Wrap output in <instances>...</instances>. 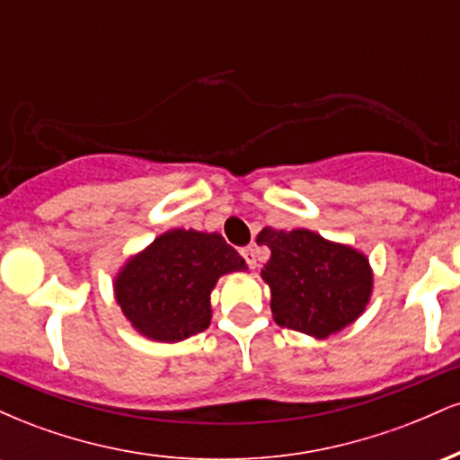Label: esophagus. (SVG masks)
Instances as JSON below:
<instances>
[{"label":"esophagus","mask_w":460,"mask_h":460,"mask_svg":"<svg viewBox=\"0 0 460 460\" xmlns=\"http://www.w3.org/2000/svg\"><path fill=\"white\" fill-rule=\"evenodd\" d=\"M242 257H244V260H246L248 268H251V270H255V268H257V252H255V248H252V246L242 248Z\"/></svg>","instance_id":"34e87169"}]
</instances>
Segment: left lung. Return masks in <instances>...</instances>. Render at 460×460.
Segmentation results:
<instances>
[{
    "label": "left lung",
    "mask_w": 460,
    "mask_h": 460,
    "mask_svg": "<svg viewBox=\"0 0 460 460\" xmlns=\"http://www.w3.org/2000/svg\"><path fill=\"white\" fill-rule=\"evenodd\" d=\"M257 244L270 248L261 279L270 288L279 326L324 340L358 320L374 292L366 252L309 229L263 226Z\"/></svg>",
    "instance_id": "8db88e82"
}]
</instances>
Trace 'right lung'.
<instances>
[{
	"label": "right lung",
	"mask_w": 460,
	"mask_h": 460,
	"mask_svg": "<svg viewBox=\"0 0 460 460\" xmlns=\"http://www.w3.org/2000/svg\"><path fill=\"white\" fill-rule=\"evenodd\" d=\"M246 270L240 252L216 231L168 229L119 268L114 300L136 332L175 344L209 326L218 279Z\"/></svg>",
	"instance_id": "1"
}]
</instances>
